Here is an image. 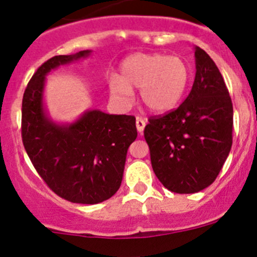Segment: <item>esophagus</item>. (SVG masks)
<instances>
[{
    "mask_svg": "<svg viewBox=\"0 0 257 257\" xmlns=\"http://www.w3.org/2000/svg\"><path fill=\"white\" fill-rule=\"evenodd\" d=\"M136 124H137V129H138L139 133H141V134L143 133V131L145 128V119L141 118V116H138V118H137V120H136Z\"/></svg>",
    "mask_w": 257,
    "mask_h": 257,
    "instance_id": "1",
    "label": "esophagus"
}]
</instances>
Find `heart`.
Here are the masks:
<instances>
[{
    "mask_svg": "<svg viewBox=\"0 0 257 257\" xmlns=\"http://www.w3.org/2000/svg\"><path fill=\"white\" fill-rule=\"evenodd\" d=\"M191 79L189 64L177 56L136 53L121 62L119 77L109 79V92L118 103H132L133 89H141L142 103L149 110L164 113L179 104Z\"/></svg>",
    "mask_w": 257,
    "mask_h": 257,
    "instance_id": "b5f03b06",
    "label": "heart"
}]
</instances>
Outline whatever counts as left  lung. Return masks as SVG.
Segmentation results:
<instances>
[{"mask_svg":"<svg viewBox=\"0 0 257 257\" xmlns=\"http://www.w3.org/2000/svg\"><path fill=\"white\" fill-rule=\"evenodd\" d=\"M196 73L186 99L164 115L150 116L144 138L160 183L193 194L215 181L232 145L234 110L219 68L195 47Z\"/></svg>","mask_w":257,"mask_h":257,"instance_id":"obj_1","label":"left lung"}]
</instances>
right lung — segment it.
Returning <instances> with one entry per match:
<instances>
[{
	"label": "right lung",
	"mask_w": 257,
	"mask_h": 257,
	"mask_svg": "<svg viewBox=\"0 0 257 257\" xmlns=\"http://www.w3.org/2000/svg\"><path fill=\"white\" fill-rule=\"evenodd\" d=\"M90 54L54 56L38 67L22 99V142L40 177L61 198L98 204L112 198L123 179L126 152L137 139L136 116L88 110L72 124L52 121L43 107L46 76Z\"/></svg>",
	"instance_id": "right-lung-1"
}]
</instances>
